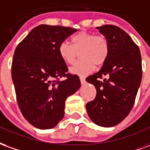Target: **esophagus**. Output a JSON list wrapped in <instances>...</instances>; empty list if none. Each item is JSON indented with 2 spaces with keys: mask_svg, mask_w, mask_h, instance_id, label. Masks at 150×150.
<instances>
[{
  "mask_svg": "<svg viewBox=\"0 0 150 150\" xmlns=\"http://www.w3.org/2000/svg\"><path fill=\"white\" fill-rule=\"evenodd\" d=\"M80 81H81V85H84V84L86 83V78H85V77H83V76H80Z\"/></svg>",
  "mask_w": 150,
  "mask_h": 150,
  "instance_id": "1",
  "label": "esophagus"
}]
</instances>
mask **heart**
<instances>
[{"instance_id":"1","label":"heart","mask_w":150,"mask_h":150,"mask_svg":"<svg viewBox=\"0 0 150 150\" xmlns=\"http://www.w3.org/2000/svg\"><path fill=\"white\" fill-rule=\"evenodd\" d=\"M72 45L63 41L59 45V56L64 63L73 64L80 52L81 60L69 69L72 74L87 76L93 72L95 64L105 63L110 52L109 43L103 36L80 32L71 39Z\"/></svg>"}]
</instances>
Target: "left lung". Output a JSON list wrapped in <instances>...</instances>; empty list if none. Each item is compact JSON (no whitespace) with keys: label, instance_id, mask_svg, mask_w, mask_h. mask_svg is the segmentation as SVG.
Returning a JSON list of instances; mask_svg holds the SVG:
<instances>
[{"label":"left lung","instance_id":"left-lung-1","mask_svg":"<svg viewBox=\"0 0 150 150\" xmlns=\"http://www.w3.org/2000/svg\"><path fill=\"white\" fill-rule=\"evenodd\" d=\"M97 29L108 41L110 52L100 70L86 78L97 89L96 98L86 104V110L94 124L112 127L133 108L142 77V56L138 46L121 28L105 25ZM103 76L107 78L100 81Z\"/></svg>","mask_w":150,"mask_h":150}]
</instances>
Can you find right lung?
I'll use <instances>...</instances> for the list:
<instances>
[{"label":"right lung","mask_w":150,"mask_h":150,"mask_svg":"<svg viewBox=\"0 0 150 150\" xmlns=\"http://www.w3.org/2000/svg\"><path fill=\"white\" fill-rule=\"evenodd\" d=\"M76 29L40 25L15 50L12 78L24 117L40 129L54 128L64 115L66 98L81 87L77 75H68L58 46ZM62 76L67 79L57 81Z\"/></svg>","instance_id":"add662e5"}]
</instances>
